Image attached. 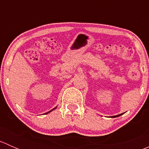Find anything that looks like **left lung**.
Wrapping results in <instances>:
<instances>
[{"label": "left lung", "instance_id": "obj_1", "mask_svg": "<svg viewBox=\"0 0 149 149\" xmlns=\"http://www.w3.org/2000/svg\"><path fill=\"white\" fill-rule=\"evenodd\" d=\"M123 114H120V115H115V116H112V118H116V117H119V116H120V115H123Z\"/></svg>", "mask_w": 149, "mask_h": 149}]
</instances>
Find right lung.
<instances>
[{
    "mask_svg": "<svg viewBox=\"0 0 149 149\" xmlns=\"http://www.w3.org/2000/svg\"><path fill=\"white\" fill-rule=\"evenodd\" d=\"M55 108H56V107H55V108H54V109H55ZM53 109H52V110H50V111H49V112H47V113H49V112H51V111H52V110H53ZM45 114H46V113H45Z\"/></svg>",
    "mask_w": 149,
    "mask_h": 149,
    "instance_id": "right-lung-1",
    "label": "right lung"
}]
</instances>
